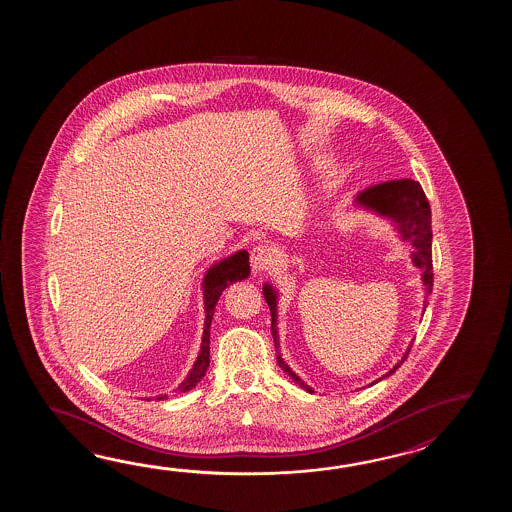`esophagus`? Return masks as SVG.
Segmentation results:
<instances>
[{
	"label": "esophagus",
	"mask_w": 512,
	"mask_h": 512,
	"mask_svg": "<svg viewBox=\"0 0 512 512\" xmlns=\"http://www.w3.org/2000/svg\"><path fill=\"white\" fill-rule=\"evenodd\" d=\"M272 263V252L269 247H265V245H258V247H254L251 252V267L252 271L263 272L267 271L269 267H271Z\"/></svg>",
	"instance_id": "esophagus-1"
}]
</instances>
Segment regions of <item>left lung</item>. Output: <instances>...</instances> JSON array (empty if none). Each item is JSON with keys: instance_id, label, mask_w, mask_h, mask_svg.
I'll list each match as a JSON object with an SVG mask.
<instances>
[{"instance_id": "8db88e82", "label": "left lung", "mask_w": 512, "mask_h": 512, "mask_svg": "<svg viewBox=\"0 0 512 512\" xmlns=\"http://www.w3.org/2000/svg\"><path fill=\"white\" fill-rule=\"evenodd\" d=\"M357 205L377 212L382 218L392 219L395 227L399 230V234H401V238L404 241H410L414 245L412 261H414L415 267L423 269L426 307L428 294L432 293V285H434V272H432V212H430V203H428L421 185L414 179H395V181H388V183H381V185L370 186V188L362 190L357 196ZM263 298L267 300V305L271 309V331L274 346H276L278 366L285 373H289V377L296 384H300L307 392L313 393V390L304 381H300V377L283 362L282 355L278 351L280 344H278V329H276V291L272 289L271 285H263ZM410 349H412V346L404 353L403 359L399 360L384 377H390L392 373H395V370L408 357Z\"/></svg>"}]
</instances>
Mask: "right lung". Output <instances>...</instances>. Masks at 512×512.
Here are the masks:
<instances>
[{"label":"right lung","instance_id":"right-lung-1","mask_svg":"<svg viewBox=\"0 0 512 512\" xmlns=\"http://www.w3.org/2000/svg\"><path fill=\"white\" fill-rule=\"evenodd\" d=\"M251 274V265H249V252L240 251L232 254L230 258L219 261L208 269L205 282H203V293H205V331H203V344H201V353L197 357L196 364L192 371L188 373L185 381L177 388L179 392H188L196 386L197 382L205 377L210 364V324L214 309L218 304L219 296L229 287L230 283L245 280ZM166 397V395H164ZM159 397V399H164Z\"/></svg>","mask_w":512,"mask_h":512}]
</instances>
